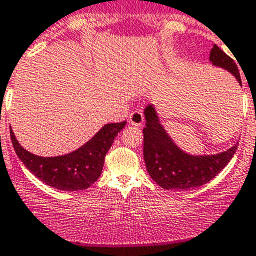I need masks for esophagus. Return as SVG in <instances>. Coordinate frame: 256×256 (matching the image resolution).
<instances>
[{"mask_svg":"<svg viewBox=\"0 0 256 256\" xmlns=\"http://www.w3.org/2000/svg\"><path fill=\"white\" fill-rule=\"evenodd\" d=\"M144 122V116L142 110H134L130 114V123L133 126H142Z\"/></svg>","mask_w":256,"mask_h":256,"instance_id":"34e87169","label":"esophagus"}]
</instances>
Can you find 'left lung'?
<instances>
[{
    "mask_svg": "<svg viewBox=\"0 0 256 256\" xmlns=\"http://www.w3.org/2000/svg\"><path fill=\"white\" fill-rule=\"evenodd\" d=\"M210 62L215 66L230 72L242 84L235 62L218 46L214 45ZM146 126L143 128V157L153 181L164 190H190L202 186L218 176L230 162L238 144L225 152L211 156H191L180 150L160 123L154 106L144 109Z\"/></svg>",
    "mask_w": 256,
    "mask_h": 256,
    "instance_id": "1",
    "label": "left lung"
}]
</instances>
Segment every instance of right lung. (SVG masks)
<instances>
[{
	"label": "right lung",
	"mask_w": 256,
	"mask_h": 256,
	"mask_svg": "<svg viewBox=\"0 0 256 256\" xmlns=\"http://www.w3.org/2000/svg\"><path fill=\"white\" fill-rule=\"evenodd\" d=\"M126 122L109 123L89 142L72 153L58 157H40L28 152L20 146L10 128L14 152L31 174L54 188L62 191H80L90 187L100 177L104 158L114 138Z\"/></svg>",
	"instance_id": "1"
}]
</instances>
